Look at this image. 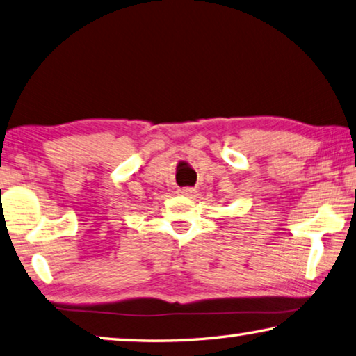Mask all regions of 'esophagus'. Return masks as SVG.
Masks as SVG:
<instances>
[{"label":"esophagus","mask_w":356,"mask_h":356,"mask_svg":"<svg viewBox=\"0 0 356 356\" xmlns=\"http://www.w3.org/2000/svg\"><path fill=\"white\" fill-rule=\"evenodd\" d=\"M179 193H180V195H182V196H188V197H190V196L195 195L196 190L191 188V186H185V188H180Z\"/></svg>","instance_id":"esophagus-1"}]
</instances>
